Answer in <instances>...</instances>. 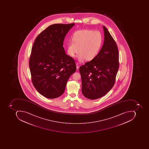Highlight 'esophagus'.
I'll use <instances>...</instances> for the list:
<instances>
[{
    "label": "esophagus",
    "mask_w": 149,
    "mask_h": 149,
    "mask_svg": "<svg viewBox=\"0 0 149 149\" xmlns=\"http://www.w3.org/2000/svg\"><path fill=\"white\" fill-rule=\"evenodd\" d=\"M76 67H77V70L79 69V64L77 63H76Z\"/></svg>",
    "instance_id": "esophagus-1"
}]
</instances>
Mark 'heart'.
Here are the masks:
<instances>
[{
	"mask_svg": "<svg viewBox=\"0 0 149 149\" xmlns=\"http://www.w3.org/2000/svg\"><path fill=\"white\" fill-rule=\"evenodd\" d=\"M72 40V42L68 44V55L74 57L79 51L77 57L79 61H83L86 59L91 61L100 51L103 43V36L99 31L81 29L73 33Z\"/></svg>",
	"mask_w": 149,
	"mask_h": 149,
	"instance_id": "obj_1",
	"label": "heart"
}]
</instances>
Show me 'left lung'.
Returning <instances> with one entry per match:
<instances>
[{"label":"left lung","mask_w":149,"mask_h":149,"mask_svg":"<svg viewBox=\"0 0 149 149\" xmlns=\"http://www.w3.org/2000/svg\"><path fill=\"white\" fill-rule=\"evenodd\" d=\"M103 45L97 56L79 68L82 93L90 99L100 98L115 84L119 67V52L116 43L107 29L103 26Z\"/></svg>","instance_id":"8db88e82"}]
</instances>
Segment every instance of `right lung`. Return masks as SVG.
Wrapping results in <instances>:
<instances>
[{"label":"right lung","mask_w":149,"mask_h":149,"mask_svg":"<svg viewBox=\"0 0 149 149\" xmlns=\"http://www.w3.org/2000/svg\"><path fill=\"white\" fill-rule=\"evenodd\" d=\"M75 24H52L37 36L29 66L34 87L48 98L61 96L68 79L76 71L75 61L65 53L63 41Z\"/></svg>","instance_id":"right-lung-1"}]
</instances>
